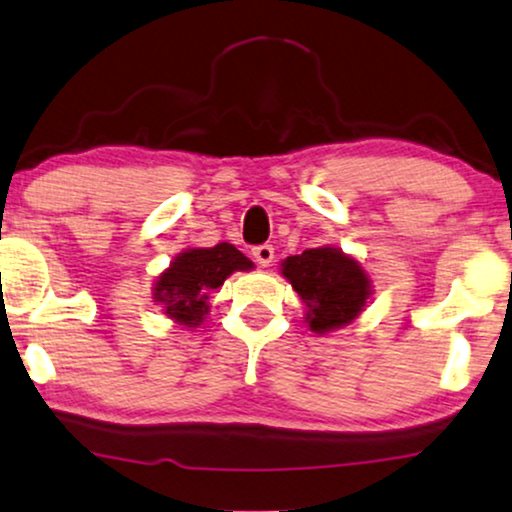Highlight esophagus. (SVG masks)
I'll use <instances>...</instances> for the list:
<instances>
[{
  "label": "esophagus",
  "mask_w": 512,
  "mask_h": 512,
  "mask_svg": "<svg viewBox=\"0 0 512 512\" xmlns=\"http://www.w3.org/2000/svg\"><path fill=\"white\" fill-rule=\"evenodd\" d=\"M251 254H254L258 265L268 268V265L272 263V258H275V249H272V244H261V247H254V251H251Z\"/></svg>",
  "instance_id": "obj_1"
}]
</instances>
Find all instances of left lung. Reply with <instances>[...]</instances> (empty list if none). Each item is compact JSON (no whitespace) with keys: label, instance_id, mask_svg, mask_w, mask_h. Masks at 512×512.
<instances>
[{"label":"left lung","instance_id":"left-lung-1","mask_svg":"<svg viewBox=\"0 0 512 512\" xmlns=\"http://www.w3.org/2000/svg\"><path fill=\"white\" fill-rule=\"evenodd\" d=\"M282 275L305 303V322L329 334L360 317L371 298V280L357 258L324 244L282 261Z\"/></svg>","mask_w":512,"mask_h":512}]
</instances>
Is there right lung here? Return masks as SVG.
<instances>
[{"label": "right lung", "instance_id": "1", "mask_svg": "<svg viewBox=\"0 0 512 512\" xmlns=\"http://www.w3.org/2000/svg\"><path fill=\"white\" fill-rule=\"evenodd\" d=\"M254 263L232 244L185 249L152 284V298L164 315L183 327H199L209 315V294L221 289L232 272L251 270Z\"/></svg>", "mask_w": 512, "mask_h": 512}]
</instances>
